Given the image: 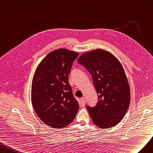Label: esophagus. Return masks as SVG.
Returning <instances> with one entry per match:
<instances>
[{
  "label": "esophagus",
  "mask_w": 153,
  "mask_h": 153,
  "mask_svg": "<svg viewBox=\"0 0 153 153\" xmlns=\"http://www.w3.org/2000/svg\"><path fill=\"white\" fill-rule=\"evenodd\" d=\"M85 104H86V99H85V97H82V98H81V106H85Z\"/></svg>",
  "instance_id": "esophagus-1"
}]
</instances>
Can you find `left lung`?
I'll return each mask as SVG.
<instances>
[{
  "instance_id": "8db88e82",
  "label": "left lung",
  "mask_w": 153,
  "mask_h": 153,
  "mask_svg": "<svg viewBox=\"0 0 153 153\" xmlns=\"http://www.w3.org/2000/svg\"><path fill=\"white\" fill-rule=\"evenodd\" d=\"M77 62L91 74L99 101L87 106L93 123L99 128L113 127L123 119L130 103V87L120 61L110 52L97 49L85 52Z\"/></svg>"
}]
</instances>
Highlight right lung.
I'll list each match as a JSON object with an SVG mask.
<instances>
[{
	"mask_svg": "<svg viewBox=\"0 0 153 153\" xmlns=\"http://www.w3.org/2000/svg\"><path fill=\"white\" fill-rule=\"evenodd\" d=\"M77 52L67 49L51 52L38 65L31 85L32 106L47 126L63 128L75 119L79 104L68 77Z\"/></svg>",
	"mask_w": 153,
	"mask_h": 153,
	"instance_id": "obj_1",
	"label": "right lung"
}]
</instances>
